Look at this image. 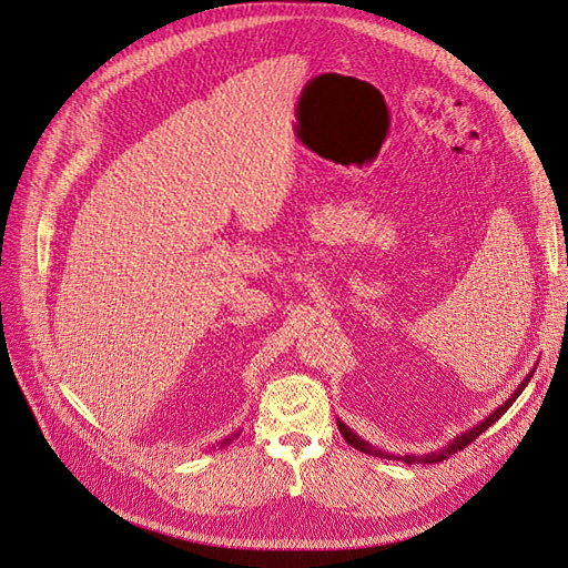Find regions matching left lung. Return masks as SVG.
<instances>
[{"label":"left lung","instance_id":"1","mask_svg":"<svg viewBox=\"0 0 568 568\" xmlns=\"http://www.w3.org/2000/svg\"><path fill=\"white\" fill-rule=\"evenodd\" d=\"M532 372H536V369H530V372L524 376V382L517 386V390H514L500 407L493 409L490 415H488L484 422H478L474 428H469V432H464V434L455 436L448 445H445L443 450H434V453H428V455H393V453H386V450H379V448H372V445H369L367 440L359 438V436L353 432L351 426H346V424H343L341 419H336V424H338V428H341L343 438H346V443H348V445H353V448H355V450H359V453H367V455H374V457H386V459H403V462H407V464H415V462H424V464L443 462V459H448L450 455H455L457 450H464V448H467V445H469L471 440H476L480 434L486 432L488 426H493L497 419H500V417L505 415V412L511 407V403L519 398L521 390H524V388H526V384L530 382Z\"/></svg>","mask_w":568,"mask_h":568}]
</instances>
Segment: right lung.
<instances>
[{"mask_svg": "<svg viewBox=\"0 0 568 568\" xmlns=\"http://www.w3.org/2000/svg\"><path fill=\"white\" fill-rule=\"evenodd\" d=\"M236 436H239V432H236V434H232V436H227V438H225V440H220V443H217V445H220V448H225V445H227V443H232V440H234V438H236ZM213 448H215V445H213Z\"/></svg>", "mask_w": 568, "mask_h": 568, "instance_id": "right-lung-1", "label": "right lung"}]
</instances>
